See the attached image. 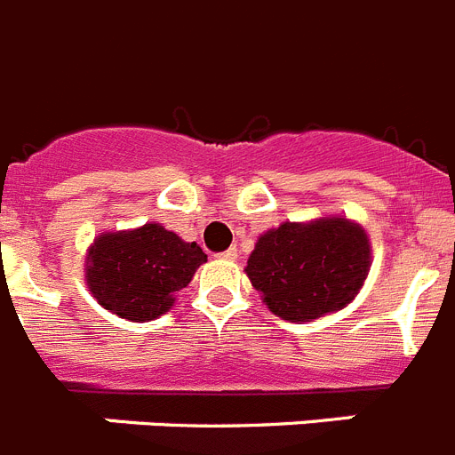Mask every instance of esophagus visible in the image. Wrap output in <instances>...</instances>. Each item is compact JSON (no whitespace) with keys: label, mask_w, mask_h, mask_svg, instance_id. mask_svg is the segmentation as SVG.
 I'll return each mask as SVG.
<instances>
[{"label":"esophagus","mask_w":455,"mask_h":455,"mask_svg":"<svg viewBox=\"0 0 455 455\" xmlns=\"http://www.w3.org/2000/svg\"><path fill=\"white\" fill-rule=\"evenodd\" d=\"M236 248H228V251H225V253H220V258L223 259H236Z\"/></svg>","instance_id":"esophagus-1"}]
</instances>
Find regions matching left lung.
<instances>
[{
  "label": "left lung",
  "instance_id": "1",
  "mask_svg": "<svg viewBox=\"0 0 455 455\" xmlns=\"http://www.w3.org/2000/svg\"><path fill=\"white\" fill-rule=\"evenodd\" d=\"M371 267L366 232L347 219L283 223L258 239L246 274L283 320L310 322L347 306Z\"/></svg>",
  "mask_w": 455,
  "mask_h": 455
}]
</instances>
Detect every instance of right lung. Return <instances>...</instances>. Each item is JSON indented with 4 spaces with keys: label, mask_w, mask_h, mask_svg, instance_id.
I'll use <instances>...</instances> for the list:
<instances>
[{
    "label": "right lung",
    "mask_w": 455,
    "mask_h": 455,
    "mask_svg": "<svg viewBox=\"0 0 455 455\" xmlns=\"http://www.w3.org/2000/svg\"><path fill=\"white\" fill-rule=\"evenodd\" d=\"M207 255L158 223L133 232L100 235L89 251V290L106 310L145 322L168 313Z\"/></svg>",
    "instance_id": "1"
}]
</instances>
